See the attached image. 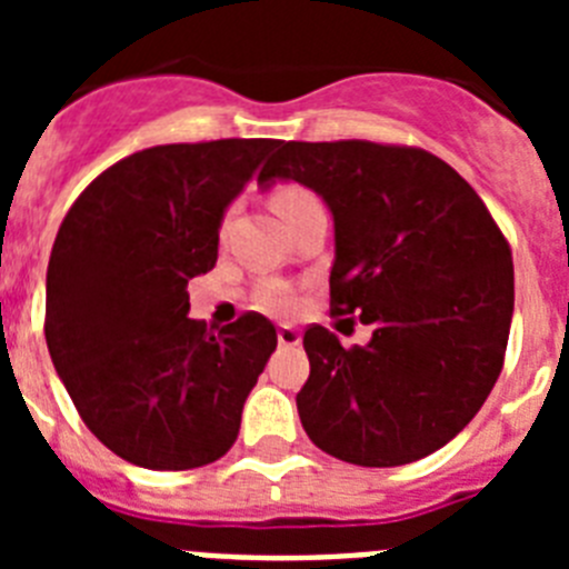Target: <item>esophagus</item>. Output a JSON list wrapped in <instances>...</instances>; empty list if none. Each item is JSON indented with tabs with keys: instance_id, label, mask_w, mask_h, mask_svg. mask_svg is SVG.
Wrapping results in <instances>:
<instances>
[{
	"instance_id": "1",
	"label": "esophagus",
	"mask_w": 569,
	"mask_h": 569,
	"mask_svg": "<svg viewBox=\"0 0 569 569\" xmlns=\"http://www.w3.org/2000/svg\"><path fill=\"white\" fill-rule=\"evenodd\" d=\"M276 336H279L281 347H296L301 341V333L296 328H290V325H281L279 333H276Z\"/></svg>"
}]
</instances>
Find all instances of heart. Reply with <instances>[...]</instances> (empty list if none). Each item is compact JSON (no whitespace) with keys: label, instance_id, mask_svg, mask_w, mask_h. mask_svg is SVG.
<instances>
[{"label":"heart","instance_id":"obj_1","mask_svg":"<svg viewBox=\"0 0 569 569\" xmlns=\"http://www.w3.org/2000/svg\"><path fill=\"white\" fill-rule=\"evenodd\" d=\"M268 199H270V208H273L276 213H279L284 222H288L290 216H293L296 210L301 208V204H308L310 199H316V196L310 193L308 188H301V184H296V182H279V184H273V188H270ZM228 213H230V210H228ZM259 301L268 310H276V313H288V310L293 308L290 296L281 293L279 288H268L264 293L259 296Z\"/></svg>","mask_w":569,"mask_h":569}]
</instances>
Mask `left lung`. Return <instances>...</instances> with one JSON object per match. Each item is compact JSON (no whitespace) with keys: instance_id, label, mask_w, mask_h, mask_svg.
<instances>
[{"instance_id":"left-lung-1","label":"left lung","mask_w":569,"mask_h":569,"mask_svg":"<svg viewBox=\"0 0 569 569\" xmlns=\"http://www.w3.org/2000/svg\"><path fill=\"white\" fill-rule=\"evenodd\" d=\"M273 179L328 202L330 316L373 328L365 347H341L321 325L305 330V433L361 467L436 453L479 413L505 367L516 293L505 233L479 193L421 148L279 142L259 173L261 184Z\"/></svg>"}]
</instances>
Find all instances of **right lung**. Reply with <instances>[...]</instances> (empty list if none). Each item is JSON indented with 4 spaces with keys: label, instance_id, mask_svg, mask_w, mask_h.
Returning <instances> with one entry per match:
<instances>
[{
    "label": "right lung",
    "instance_id": "add662e5",
    "mask_svg": "<svg viewBox=\"0 0 569 569\" xmlns=\"http://www.w3.org/2000/svg\"><path fill=\"white\" fill-rule=\"evenodd\" d=\"M276 139L156 144L93 179L59 224L44 339L88 430L119 459L190 470L233 447L276 350L264 316L208 330L188 281L208 273L224 208Z\"/></svg>",
    "mask_w": 569,
    "mask_h": 569
}]
</instances>
